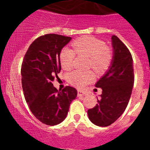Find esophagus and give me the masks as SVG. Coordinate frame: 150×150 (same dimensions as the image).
Returning a JSON list of instances; mask_svg holds the SVG:
<instances>
[{
  "mask_svg": "<svg viewBox=\"0 0 150 150\" xmlns=\"http://www.w3.org/2000/svg\"><path fill=\"white\" fill-rule=\"evenodd\" d=\"M85 94H86V93H85L84 91H83L81 90L78 91V96H79V97H81V96H83Z\"/></svg>",
  "mask_w": 150,
  "mask_h": 150,
  "instance_id": "34e87169",
  "label": "esophagus"
}]
</instances>
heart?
Returning <instances> with one entry per match:
<instances>
[{"label": "heart", "mask_w": 150, "mask_h": 150, "mask_svg": "<svg viewBox=\"0 0 150 150\" xmlns=\"http://www.w3.org/2000/svg\"><path fill=\"white\" fill-rule=\"evenodd\" d=\"M72 45L77 54L89 57L88 66L96 73L103 74L110 67L112 60V51L110 47L106 46L103 40L91 36H84L77 39ZM74 52L69 48H64L61 51L60 63L64 70H69L73 67ZM68 79L73 86L83 88L93 81V75L91 71L75 70L69 73Z\"/></svg>", "instance_id": "1"}]
</instances>
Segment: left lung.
I'll return each mask as SVG.
<instances>
[{"label":"left lung","instance_id":"obj_1","mask_svg":"<svg viewBox=\"0 0 150 150\" xmlns=\"http://www.w3.org/2000/svg\"><path fill=\"white\" fill-rule=\"evenodd\" d=\"M113 57L108 70L95 86L102 93L98 104L88 110L89 120L98 126H108L120 117L131 98L134 83L133 59L129 50L116 35L112 36Z\"/></svg>","mask_w":150,"mask_h":150}]
</instances>
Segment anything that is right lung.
Listing matches in <instances>:
<instances>
[{
	"label": "right lung",
	"mask_w": 150,
	"mask_h": 150,
	"mask_svg": "<svg viewBox=\"0 0 150 150\" xmlns=\"http://www.w3.org/2000/svg\"><path fill=\"white\" fill-rule=\"evenodd\" d=\"M71 37L46 34L29 47L21 68L25 100L35 117L48 125L59 124L66 118L69 105L78 91L71 86L58 91L52 81L61 70L59 55Z\"/></svg>",
	"instance_id": "add662e5"
}]
</instances>
